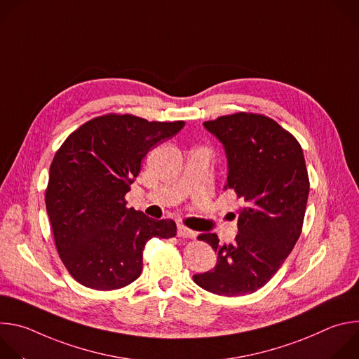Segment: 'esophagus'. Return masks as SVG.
Here are the masks:
<instances>
[{
  "label": "esophagus",
  "mask_w": 359,
  "mask_h": 359,
  "mask_svg": "<svg viewBox=\"0 0 359 359\" xmlns=\"http://www.w3.org/2000/svg\"><path fill=\"white\" fill-rule=\"evenodd\" d=\"M177 236H179V237H184V238H194V237H196V231L187 229V227L183 226V224H179V226H177Z\"/></svg>",
  "instance_id": "34e87169"
}]
</instances>
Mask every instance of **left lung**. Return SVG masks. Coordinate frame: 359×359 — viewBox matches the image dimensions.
I'll return each mask as SVG.
<instances>
[{
	"mask_svg": "<svg viewBox=\"0 0 359 359\" xmlns=\"http://www.w3.org/2000/svg\"><path fill=\"white\" fill-rule=\"evenodd\" d=\"M224 147L227 182L244 200L234 243L220 244L217 234L197 238L217 252L215 269L193 281L213 294L237 297L257 291L283 266L302 229L310 182L302 149L276 121L234 114L203 123Z\"/></svg>",
	"mask_w": 359,
	"mask_h": 359,
	"instance_id": "1",
	"label": "left lung"
}]
</instances>
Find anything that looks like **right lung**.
Returning <instances> with one entry per match:
<instances>
[{
  "label": "right lung",
  "mask_w": 359,
  "mask_h": 359,
  "mask_svg": "<svg viewBox=\"0 0 359 359\" xmlns=\"http://www.w3.org/2000/svg\"><path fill=\"white\" fill-rule=\"evenodd\" d=\"M184 126L133 115H105L68 136L49 168L46 213L69 274L93 290L135 281L151 237L176 236L170 219L155 220L126 208L125 194L147 151Z\"/></svg>",
  "instance_id": "right-lung-1"
}]
</instances>
